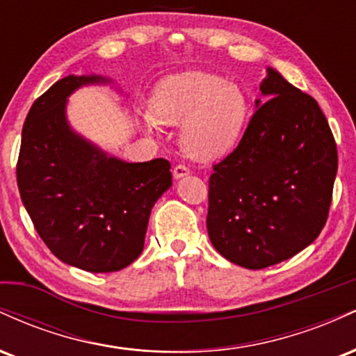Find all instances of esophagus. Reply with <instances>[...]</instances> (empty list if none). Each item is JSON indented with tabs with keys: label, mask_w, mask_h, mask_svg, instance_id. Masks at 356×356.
<instances>
[{
	"label": "esophagus",
	"mask_w": 356,
	"mask_h": 356,
	"mask_svg": "<svg viewBox=\"0 0 356 356\" xmlns=\"http://www.w3.org/2000/svg\"><path fill=\"white\" fill-rule=\"evenodd\" d=\"M174 177L175 179H181V177H186L187 174H189V167L187 165H184V164H179V165H175L174 167Z\"/></svg>",
	"instance_id": "esophagus-1"
}]
</instances>
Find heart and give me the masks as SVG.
<instances>
[{
  "label": "heart",
  "mask_w": 356,
  "mask_h": 356,
  "mask_svg": "<svg viewBox=\"0 0 356 356\" xmlns=\"http://www.w3.org/2000/svg\"><path fill=\"white\" fill-rule=\"evenodd\" d=\"M150 112L165 125H182L184 150L195 161H216L238 144L248 120L249 102L239 85L206 72L165 76L154 88ZM154 129L152 118L144 120Z\"/></svg>",
  "instance_id": "b5f03b06"
}]
</instances>
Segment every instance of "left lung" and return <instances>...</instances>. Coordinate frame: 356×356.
Instances as JSON below:
<instances>
[{"label":"left lung","mask_w":356,"mask_h":356,"mask_svg":"<svg viewBox=\"0 0 356 356\" xmlns=\"http://www.w3.org/2000/svg\"><path fill=\"white\" fill-rule=\"evenodd\" d=\"M266 102L232 152L212 165L207 232L231 263L263 269L298 254L328 219L338 170L334 137L318 102L273 68Z\"/></svg>","instance_id":"left-lung-1"}]
</instances>
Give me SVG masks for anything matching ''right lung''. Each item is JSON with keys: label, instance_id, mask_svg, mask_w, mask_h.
Listing matches in <instances>:
<instances>
[{"label": "right lung", "instance_id": "add662e5", "mask_svg": "<svg viewBox=\"0 0 356 356\" xmlns=\"http://www.w3.org/2000/svg\"><path fill=\"white\" fill-rule=\"evenodd\" d=\"M102 76L68 75L35 100L24 120L16 181L36 232L63 263L90 273L140 256L155 201L172 186L165 159L130 164L70 129V93Z\"/></svg>", "mask_w": 356, "mask_h": 356}]
</instances>
